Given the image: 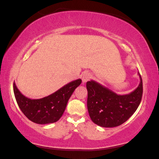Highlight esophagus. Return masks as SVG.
Instances as JSON below:
<instances>
[{
  "mask_svg": "<svg viewBox=\"0 0 159 159\" xmlns=\"http://www.w3.org/2000/svg\"><path fill=\"white\" fill-rule=\"evenodd\" d=\"M91 74L88 72H84L82 75V81L83 83H86L87 81H88L90 79H91Z\"/></svg>",
  "mask_w": 159,
  "mask_h": 159,
  "instance_id": "34e87169",
  "label": "esophagus"
}]
</instances>
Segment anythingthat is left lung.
<instances>
[{"label":"left lung","instance_id":"left-lung-1","mask_svg":"<svg viewBox=\"0 0 159 159\" xmlns=\"http://www.w3.org/2000/svg\"><path fill=\"white\" fill-rule=\"evenodd\" d=\"M139 84L127 95H118L100 83L90 80L86 83L87 107L93 123L103 128L116 127L125 123L140 104L143 87L140 74Z\"/></svg>","mask_w":159,"mask_h":159}]
</instances>
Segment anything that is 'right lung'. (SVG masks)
Here are the masks:
<instances>
[{
    "label": "right lung",
    "instance_id": "right-lung-1",
    "mask_svg": "<svg viewBox=\"0 0 159 159\" xmlns=\"http://www.w3.org/2000/svg\"><path fill=\"white\" fill-rule=\"evenodd\" d=\"M81 82L80 79L73 80L51 95L37 99L22 95L15 82L13 90L19 107L29 120L38 124H48L57 122L61 117L70 97Z\"/></svg>",
    "mask_w": 159,
    "mask_h": 159
}]
</instances>
